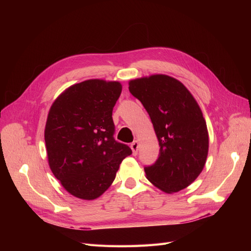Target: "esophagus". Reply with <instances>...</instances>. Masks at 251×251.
Here are the masks:
<instances>
[{
	"instance_id": "34e87169",
	"label": "esophagus",
	"mask_w": 251,
	"mask_h": 251,
	"mask_svg": "<svg viewBox=\"0 0 251 251\" xmlns=\"http://www.w3.org/2000/svg\"><path fill=\"white\" fill-rule=\"evenodd\" d=\"M138 148H139V142L137 140H135L131 143V149L133 151V154L136 155L138 153Z\"/></svg>"
}]
</instances>
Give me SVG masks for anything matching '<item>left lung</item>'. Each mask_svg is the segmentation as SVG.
<instances>
[{
    "mask_svg": "<svg viewBox=\"0 0 251 251\" xmlns=\"http://www.w3.org/2000/svg\"><path fill=\"white\" fill-rule=\"evenodd\" d=\"M131 94L149 113L159 141L147 178L165 193H176L196 180L206 162L208 133L198 103L179 80L157 74L128 82Z\"/></svg>",
    "mask_w": 251,
    "mask_h": 251,
    "instance_id": "8db88e82",
    "label": "left lung"
}]
</instances>
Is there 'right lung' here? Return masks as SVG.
I'll return each mask as SVG.
<instances>
[{
    "mask_svg": "<svg viewBox=\"0 0 251 251\" xmlns=\"http://www.w3.org/2000/svg\"><path fill=\"white\" fill-rule=\"evenodd\" d=\"M118 81L89 79L67 89L49 111L45 142L55 178L71 195L93 200L115 179L132 154L114 138L112 112L121 94Z\"/></svg>",
    "mask_w": 251,
    "mask_h": 251,
    "instance_id": "right-lung-1",
    "label": "right lung"
}]
</instances>
